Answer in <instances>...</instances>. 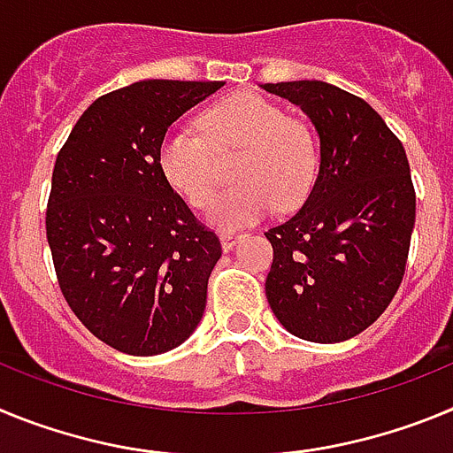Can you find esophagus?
<instances>
[{"instance_id":"1","label":"esophagus","mask_w":453,"mask_h":453,"mask_svg":"<svg viewBox=\"0 0 453 453\" xmlns=\"http://www.w3.org/2000/svg\"><path fill=\"white\" fill-rule=\"evenodd\" d=\"M238 240H240L238 234H222V235H219V242H222V250L224 251L234 250Z\"/></svg>"}]
</instances>
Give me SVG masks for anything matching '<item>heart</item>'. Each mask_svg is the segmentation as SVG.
I'll return each mask as SVG.
<instances>
[{
  "label": "heart",
  "mask_w": 453,
  "mask_h": 453,
  "mask_svg": "<svg viewBox=\"0 0 453 453\" xmlns=\"http://www.w3.org/2000/svg\"><path fill=\"white\" fill-rule=\"evenodd\" d=\"M202 135L174 129L161 140L158 167L190 206L202 208L215 186V154L242 150L234 177L240 186L218 192L208 203V222L235 231L272 213L276 203L295 208L318 177V150L311 131L254 92H235L199 118Z\"/></svg>",
  "instance_id": "1"
}]
</instances>
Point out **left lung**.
<instances>
[{
    "instance_id": "8db88e82",
    "label": "left lung",
    "mask_w": 453,
    "mask_h": 453,
    "mask_svg": "<svg viewBox=\"0 0 453 453\" xmlns=\"http://www.w3.org/2000/svg\"><path fill=\"white\" fill-rule=\"evenodd\" d=\"M299 106L319 138L313 190L272 226L265 281L272 313L302 340L342 342L392 302L415 224L406 151L365 99L324 81L265 83Z\"/></svg>"
}]
</instances>
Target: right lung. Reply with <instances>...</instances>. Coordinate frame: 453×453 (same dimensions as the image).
Segmentation results:
<instances>
[{
    "label": "right lung",
    "instance_id": "1",
    "mask_svg": "<svg viewBox=\"0 0 453 453\" xmlns=\"http://www.w3.org/2000/svg\"><path fill=\"white\" fill-rule=\"evenodd\" d=\"M222 81L131 83L95 99L56 156L47 242L63 297L92 335L131 356L186 342L222 256L158 167L172 122Z\"/></svg>",
    "mask_w": 453,
    "mask_h": 453
}]
</instances>
